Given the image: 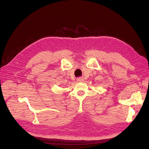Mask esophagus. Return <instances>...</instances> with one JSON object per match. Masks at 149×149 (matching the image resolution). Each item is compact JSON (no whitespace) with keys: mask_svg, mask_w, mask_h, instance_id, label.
<instances>
[{"mask_svg":"<svg viewBox=\"0 0 149 149\" xmlns=\"http://www.w3.org/2000/svg\"><path fill=\"white\" fill-rule=\"evenodd\" d=\"M77 81H79V82H82V81H83V78H81V77H79V78H77Z\"/></svg>","mask_w":149,"mask_h":149,"instance_id":"34e87169","label":"esophagus"}]
</instances>
